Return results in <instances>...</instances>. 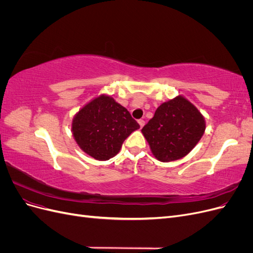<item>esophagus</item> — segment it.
<instances>
[{
    "instance_id": "obj_1",
    "label": "esophagus",
    "mask_w": 253,
    "mask_h": 253,
    "mask_svg": "<svg viewBox=\"0 0 253 253\" xmlns=\"http://www.w3.org/2000/svg\"><path fill=\"white\" fill-rule=\"evenodd\" d=\"M138 124H139L140 127H142V126H144V120H142V119H139V120H138Z\"/></svg>"
}]
</instances>
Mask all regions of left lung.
<instances>
[{
  "mask_svg": "<svg viewBox=\"0 0 253 253\" xmlns=\"http://www.w3.org/2000/svg\"><path fill=\"white\" fill-rule=\"evenodd\" d=\"M205 118L182 96L160 104L141 132L158 160L169 163L185 157L201 140Z\"/></svg>",
  "mask_w": 253,
  "mask_h": 253,
  "instance_id": "8db88e82",
  "label": "left lung"
}]
</instances>
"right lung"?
Segmentation results:
<instances>
[{"instance_id":"1","label":"right lung","mask_w":253,"mask_h":253,"mask_svg":"<svg viewBox=\"0 0 253 253\" xmlns=\"http://www.w3.org/2000/svg\"><path fill=\"white\" fill-rule=\"evenodd\" d=\"M139 127L126 108L111 96L101 95L76 114L72 131L83 152L97 160H108Z\"/></svg>"}]
</instances>
